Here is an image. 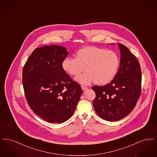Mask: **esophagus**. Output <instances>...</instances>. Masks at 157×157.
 Here are the masks:
<instances>
[{"instance_id":"esophagus-1","label":"esophagus","mask_w":157,"mask_h":157,"mask_svg":"<svg viewBox=\"0 0 157 157\" xmlns=\"http://www.w3.org/2000/svg\"><path fill=\"white\" fill-rule=\"evenodd\" d=\"M81 88H82L83 90H86L88 89V88H87L86 86H81Z\"/></svg>"}]
</instances>
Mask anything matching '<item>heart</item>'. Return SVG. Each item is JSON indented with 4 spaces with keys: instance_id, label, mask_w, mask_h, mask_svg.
<instances>
[{
    "instance_id": "1",
    "label": "heart",
    "mask_w": 157,
    "mask_h": 157,
    "mask_svg": "<svg viewBox=\"0 0 157 157\" xmlns=\"http://www.w3.org/2000/svg\"><path fill=\"white\" fill-rule=\"evenodd\" d=\"M75 57L65 58L62 60V67L72 76L79 75L85 67L86 72L76 78L82 85L94 82L98 85H106L115 78L120 67V56L117 53L96 46L81 48L75 53Z\"/></svg>"
}]
</instances>
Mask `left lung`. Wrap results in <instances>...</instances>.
I'll list each match as a JSON object with an SVG mask.
<instances>
[{
  "label": "left lung",
  "instance_id": "1",
  "mask_svg": "<svg viewBox=\"0 0 157 157\" xmlns=\"http://www.w3.org/2000/svg\"><path fill=\"white\" fill-rule=\"evenodd\" d=\"M118 45L121 59L117 75L109 83L92 88L96 94L93 101L95 111L101 118L109 121L127 116L134 108L141 92L142 76L138 60L125 46Z\"/></svg>",
  "mask_w": 157,
  "mask_h": 157
}]
</instances>
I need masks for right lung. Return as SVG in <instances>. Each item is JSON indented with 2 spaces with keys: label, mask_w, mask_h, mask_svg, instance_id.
<instances>
[{
  "label": "right lung",
  "mask_w": 157,
  "mask_h": 157,
  "mask_svg": "<svg viewBox=\"0 0 157 157\" xmlns=\"http://www.w3.org/2000/svg\"><path fill=\"white\" fill-rule=\"evenodd\" d=\"M66 48L44 45L34 50L23 69L27 102L39 117L51 123H62L74 113L82 93L62 67L68 55Z\"/></svg>",
  "instance_id": "obj_1"
}]
</instances>
